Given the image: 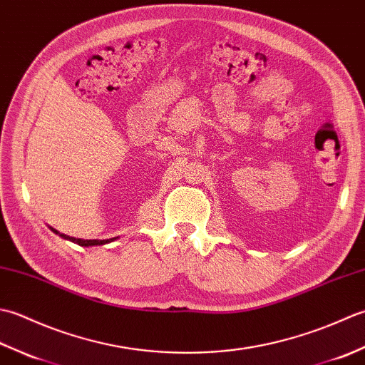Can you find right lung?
Masks as SVG:
<instances>
[{"instance_id":"add662e5","label":"right lung","mask_w":365,"mask_h":365,"mask_svg":"<svg viewBox=\"0 0 365 365\" xmlns=\"http://www.w3.org/2000/svg\"><path fill=\"white\" fill-rule=\"evenodd\" d=\"M54 232H56V230H54ZM56 234H58V232H56ZM61 237L71 240V242L80 245V246H97V245L110 243V242H113V240H115V238H110V240H81V238H73V237H66V235H61Z\"/></svg>"}]
</instances>
